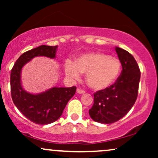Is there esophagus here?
Returning <instances> with one entry per match:
<instances>
[{
  "instance_id": "34e87169",
  "label": "esophagus",
  "mask_w": 158,
  "mask_h": 158,
  "mask_svg": "<svg viewBox=\"0 0 158 158\" xmlns=\"http://www.w3.org/2000/svg\"><path fill=\"white\" fill-rule=\"evenodd\" d=\"M76 91H77V94H85V91H84L83 90L80 89V88H77Z\"/></svg>"
}]
</instances>
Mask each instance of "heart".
Listing matches in <instances>:
<instances>
[{"instance_id":"1","label":"heart","mask_w":158,"mask_h":158,"mask_svg":"<svg viewBox=\"0 0 158 158\" xmlns=\"http://www.w3.org/2000/svg\"><path fill=\"white\" fill-rule=\"evenodd\" d=\"M122 64L118 58L102 52L86 53L75 62L68 60L64 64L66 75L75 80L86 74V83L91 89L100 91L109 88L119 76Z\"/></svg>"}]
</instances>
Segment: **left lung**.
Wrapping results in <instances>:
<instances>
[{"label":"left lung","instance_id":"left-lung-1","mask_svg":"<svg viewBox=\"0 0 158 158\" xmlns=\"http://www.w3.org/2000/svg\"><path fill=\"white\" fill-rule=\"evenodd\" d=\"M122 66L120 76L107 89L95 93L94 105L89 110L93 120L111 124L124 117L137 98L140 70L132 55L120 47H115Z\"/></svg>","mask_w":158,"mask_h":158}]
</instances>
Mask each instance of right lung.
<instances>
[{
    "instance_id": "right-lung-1",
    "label": "right lung",
    "mask_w": 158,
    "mask_h": 158,
    "mask_svg": "<svg viewBox=\"0 0 158 158\" xmlns=\"http://www.w3.org/2000/svg\"><path fill=\"white\" fill-rule=\"evenodd\" d=\"M57 46L41 45L22 54L10 72V92L15 106L25 117L37 124H49L59 118L67 103L74 96L76 87H53L46 91L33 94L26 91L21 85L23 67L35 57L55 58Z\"/></svg>"
}]
</instances>
